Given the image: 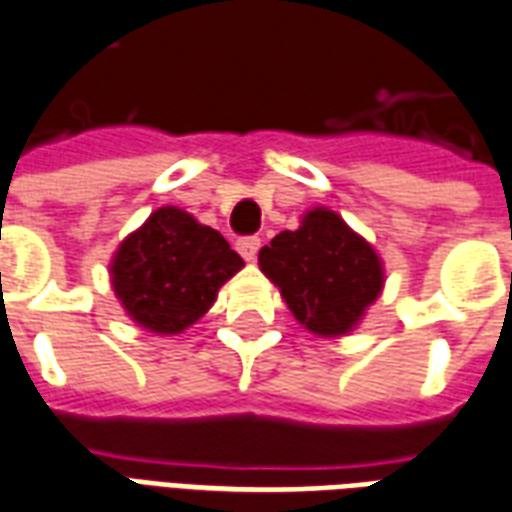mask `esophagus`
I'll list each match as a JSON object with an SVG mask.
<instances>
[{"label":"esophagus","mask_w":512,"mask_h":512,"mask_svg":"<svg viewBox=\"0 0 512 512\" xmlns=\"http://www.w3.org/2000/svg\"><path fill=\"white\" fill-rule=\"evenodd\" d=\"M236 246H238V252H241V257L252 263V260H255V257H257V249H260V238H257V236H246V238H241V241H238Z\"/></svg>","instance_id":"esophagus-1"}]
</instances>
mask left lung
<instances>
[{"label": "left lung", "instance_id": "obj_1", "mask_svg": "<svg viewBox=\"0 0 512 512\" xmlns=\"http://www.w3.org/2000/svg\"><path fill=\"white\" fill-rule=\"evenodd\" d=\"M260 271L290 312L317 336H344L382 293V260L331 208H312L298 230L260 249Z\"/></svg>", "mask_w": 512, "mask_h": 512}]
</instances>
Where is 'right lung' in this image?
<instances>
[{"instance_id":"obj_1","label":"right lung","mask_w":512,"mask_h":512,"mask_svg":"<svg viewBox=\"0 0 512 512\" xmlns=\"http://www.w3.org/2000/svg\"><path fill=\"white\" fill-rule=\"evenodd\" d=\"M241 266L244 260L214 227L200 225L181 208L162 206L121 241L111 282L140 328L168 336L198 323Z\"/></svg>"}]
</instances>
